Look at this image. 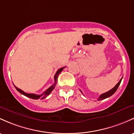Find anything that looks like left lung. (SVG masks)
<instances>
[{
    "mask_svg": "<svg viewBox=\"0 0 134 134\" xmlns=\"http://www.w3.org/2000/svg\"><path fill=\"white\" fill-rule=\"evenodd\" d=\"M121 79H122V78L120 79V81H119L118 83L116 85V86H114V87L113 88H112L111 90H110L109 91H108V92H105V93L101 94V95H100L99 97H98V100H101L105 99V98L109 97H111V95H113V94L115 93L116 91L117 90V89H118V86H120V83H121ZM81 93H82L81 91Z\"/></svg>",
    "mask_w": 134,
    "mask_h": 134,
    "instance_id": "8db88e82",
    "label": "left lung"
}]
</instances>
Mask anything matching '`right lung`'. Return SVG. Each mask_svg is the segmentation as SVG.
<instances>
[{"instance_id":"1","label":"right lung","mask_w":134,"mask_h":134,"mask_svg":"<svg viewBox=\"0 0 134 134\" xmlns=\"http://www.w3.org/2000/svg\"><path fill=\"white\" fill-rule=\"evenodd\" d=\"M65 67H62V68H60V69H58L57 70V72H56V74L55 75V76H54V79H55V83L53 85H51L49 88H48V89L46 90L43 93L41 94V95H36V94H34V93H26L25 92H23V90H20V88H17L16 86H14V87H15V88L16 89V90L18 91V92H20V93L23 94V95H25V96L27 97H29L30 98H32V99H39V98H41V99H43V98H44L46 97H47L48 96V95L50 94V93L51 92H52L54 88H55V86L57 85V79H58V75L60 72H61L62 71V70L64 69V68H65Z\"/></svg>"}]
</instances>
